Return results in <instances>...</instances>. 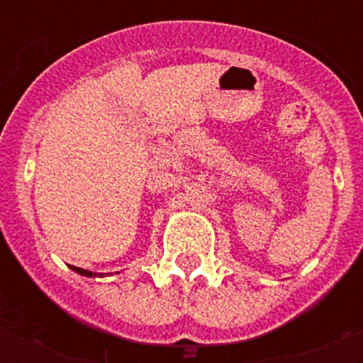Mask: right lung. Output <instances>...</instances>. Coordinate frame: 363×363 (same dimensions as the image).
I'll return each instance as SVG.
<instances>
[{
	"label": "right lung",
	"instance_id": "add662e5",
	"mask_svg": "<svg viewBox=\"0 0 363 363\" xmlns=\"http://www.w3.org/2000/svg\"><path fill=\"white\" fill-rule=\"evenodd\" d=\"M71 267H73V265H71ZM73 271H77V273H81V275H84V277H98L96 273H92V271L81 269V267H73ZM101 275H104V273H101Z\"/></svg>",
	"mask_w": 363,
	"mask_h": 363
}]
</instances>
